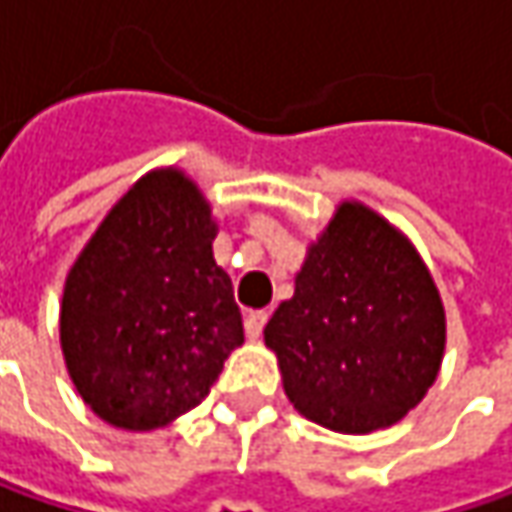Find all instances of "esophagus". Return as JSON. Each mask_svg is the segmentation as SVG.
Returning a JSON list of instances; mask_svg holds the SVG:
<instances>
[{
	"label": "esophagus",
	"mask_w": 512,
	"mask_h": 512,
	"mask_svg": "<svg viewBox=\"0 0 512 512\" xmlns=\"http://www.w3.org/2000/svg\"><path fill=\"white\" fill-rule=\"evenodd\" d=\"M266 321H269V312H266V309H252V312L246 315V335H249V338H260Z\"/></svg>",
	"instance_id": "obj_1"
}]
</instances>
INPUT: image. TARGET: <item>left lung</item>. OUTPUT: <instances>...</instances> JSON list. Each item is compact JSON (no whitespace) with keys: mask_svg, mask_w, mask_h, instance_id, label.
Wrapping results in <instances>:
<instances>
[{"mask_svg":"<svg viewBox=\"0 0 512 512\" xmlns=\"http://www.w3.org/2000/svg\"><path fill=\"white\" fill-rule=\"evenodd\" d=\"M263 338L300 415L361 435L392 427L427 395L447 323L410 240L367 206L341 203Z\"/></svg>","mask_w":512,"mask_h":512,"instance_id":"obj_1","label":"left lung"}]
</instances>
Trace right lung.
<instances>
[{
	"instance_id": "right-lung-1",
	"label": "right lung",
	"mask_w": 512,
	"mask_h": 512,
	"mask_svg": "<svg viewBox=\"0 0 512 512\" xmlns=\"http://www.w3.org/2000/svg\"><path fill=\"white\" fill-rule=\"evenodd\" d=\"M217 226L177 168L151 171L71 266L59 309L65 367L102 421L145 433L194 410L243 344Z\"/></svg>"
}]
</instances>
